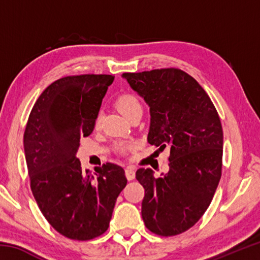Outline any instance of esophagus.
I'll return each mask as SVG.
<instances>
[{
  "mask_svg": "<svg viewBox=\"0 0 260 260\" xmlns=\"http://www.w3.org/2000/svg\"><path fill=\"white\" fill-rule=\"evenodd\" d=\"M125 174H126V178H127V180H133L134 178H135V171H134V169L132 166H128L127 167V169L125 170Z\"/></svg>",
  "mask_w": 260,
  "mask_h": 260,
  "instance_id": "1",
  "label": "esophagus"
}]
</instances>
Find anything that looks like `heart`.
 Here are the masks:
<instances>
[{"label": "heart", "instance_id": "obj_1", "mask_svg": "<svg viewBox=\"0 0 260 260\" xmlns=\"http://www.w3.org/2000/svg\"><path fill=\"white\" fill-rule=\"evenodd\" d=\"M116 107L118 109L122 116L127 119L133 116V114L138 113V112H142V105H141L140 101L138 100V98L132 94H122L120 95L119 98L116 100ZM100 125V117L96 118L95 120V127L98 128ZM129 148V146L127 147Z\"/></svg>", "mask_w": 260, "mask_h": 260}]
</instances>
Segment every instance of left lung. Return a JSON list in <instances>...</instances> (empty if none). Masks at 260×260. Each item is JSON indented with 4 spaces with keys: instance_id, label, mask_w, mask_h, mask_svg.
Instances as JSON below:
<instances>
[{
    "instance_id": "left-lung-1",
    "label": "left lung",
    "mask_w": 260,
    "mask_h": 260,
    "mask_svg": "<svg viewBox=\"0 0 260 260\" xmlns=\"http://www.w3.org/2000/svg\"><path fill=\"white\" fill-rule=\"evenodd\" d=\"M150 108L148 142L170 147V170L153 177L139 169L142 219L160 236L181 234L199 221L221 178L223 134L217 110L195 79L178 69L121 76Z\"/></svg>"
}]
</instances>
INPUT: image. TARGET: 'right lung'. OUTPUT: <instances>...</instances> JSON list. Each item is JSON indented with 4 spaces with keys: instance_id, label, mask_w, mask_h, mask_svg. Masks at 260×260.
I'll list each match as a JSON object with an SVG mask.
<instances>
[{
    "instance_id": "1",
    "label": "right lung",
    "mask_w": 260,
    "mask_h": 260,
    "mask_svg": "<svg viewBox=\"0 0 260 260\" xmlns=\"http://www.w3.org/2000/svg\"><path fill=\"white\" fill-rule=\"evenodd\" d=\"M112 82L107 74L58 79L43 90L26 125L24 151L33 196L48 222L71 240L107 232L127 183L122 167L107 162L91 174L77 158L80 139L93 132Z\"/></svg>"
}]
</instances>
